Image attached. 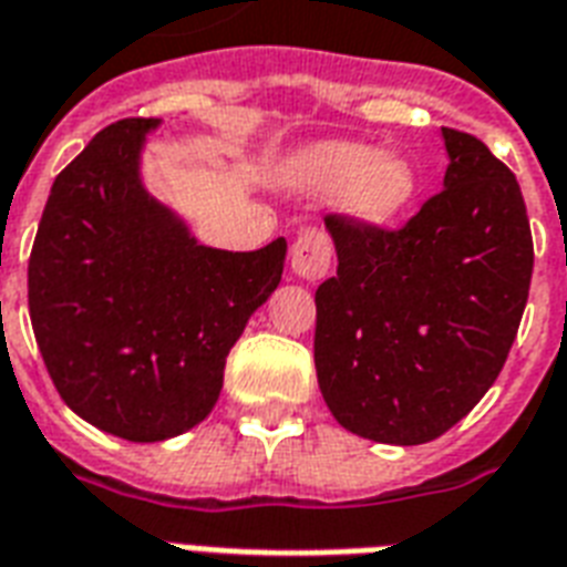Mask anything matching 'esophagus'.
<instances>
[{"instance_id":"obj_1","label":"esophagus","mask_w":567,"mask_h":567,"mask_svg":"<svg viewBox=\"0 0 567 567\" xmlns=\"http://www.w3.org/2000/svg\"><path fill=\"white\" fill-rule=\"evenodd\" d=\"M332 267V240L321 228L302 231L291 246V274L302 282H318L330 274Z\"/></svg>"}]
</instances>
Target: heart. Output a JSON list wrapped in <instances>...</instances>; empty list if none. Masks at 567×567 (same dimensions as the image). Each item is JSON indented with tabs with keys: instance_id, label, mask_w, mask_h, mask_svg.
<instances>
[{
	"instance_id": "heart-1",
	"label": "heart",
	"mask_w": 567,
	"mask_h": 567,
	"mask_svg": "<svg viewBox=\"0 0 567 567\" xmlns=\"http://www.w3.org/2000/svg\"><path fill=\"white\" fill-rule=\"evenodd\" d=\"M288 181L306 193H339L341 205L374 226L395 223L419 193V172L401 154L360 142H323L288 163Z\"/></svg>"
}]
</instances>
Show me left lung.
I'll list each match as a JSON object with an SVG mask.
<instances>
[{"label":"left lung","instance_id":"left-lung-1","mask_svg":"<svg viewBox=\"0 0 567 567\" xmlns=\"http://www.w3.org/2000/svg\"><path fill=\"white\" fill-rule=\"evenodd\" d=\"M443 189L401 228L327 214L339 270L318 285L315 369L341 427L419 446L494 386L524 318L533 231L512 168L443 127Z\"/></svg>","mask_w":567,"mask_h":567}]
</instances>
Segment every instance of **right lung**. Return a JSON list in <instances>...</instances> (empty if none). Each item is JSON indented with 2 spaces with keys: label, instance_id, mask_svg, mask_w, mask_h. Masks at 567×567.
<instances>
[{
  "label": "right lung",
  "instance_id": "1",
  "mask_svg": "<svg viewBox=\"0 0 567 567\" xmlns=\"http://www.w3.org/2000/svg\"><path fill=\"white\" fill-rule=\"evenodd\" d=\"M159 118L103 127L53 181L29 258V315L64 404L133 443L214 410L226 357L282 279L285 237L255 252L196 244L140 178Z\"/></svg>",
  "mask_w": 567,
  "mask_h": 567
}]
</instances>
